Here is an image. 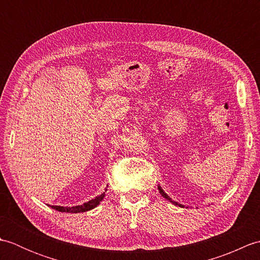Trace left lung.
Segmentation results:
<instances>
[{
	"label": "left lung",
	"mask_w": 260,
	"mask_h": 260,
	"mask_svg": "<svg viewBox=\"0 0 260 260\" xmlns=\"http://www.w3.org/2000/svg\"><path fill=\"white\" fill-rule=\"evenodd\" d=\"M157 187H158V191H159V193H161V194H162V197H163V198H165V199H167V200H169L170 202H172L173 204H175V206H179V207H181V208H184V206H183V204H180L179 202H176V201H173V200H172V199H171V198H170V197H169V196L167 194V193H165V192L163 191V189H162V187H161V186H159V185H158Z\"/></svg>",
	"instance_id": "obj_1"
}]
</instances>
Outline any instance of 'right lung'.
<instances>
[{"instance_id": "add662e5", "label": "right lung", "mask_w": 260, "mask_h": 260, "mask_svg": "<svg viewBox=\"0 0 260 260\" xmlns=\"http://www.w3.org/2000/svg\"><path fill=\"white\" fill-rule=\"evenodd\" d=\"M108 186V185H107ZM107 191V189H105V192ZM105 192H103L101 196L96 197L95 199H91L90 201L85 202L81 206H75V207H60V206H49L51 207L52 209L57 210V211L60 212H68V213H79V212H86L89 211V210L96 208L99 203H101L104 200L105 197Z\"/></svg>"}]
</instances>
